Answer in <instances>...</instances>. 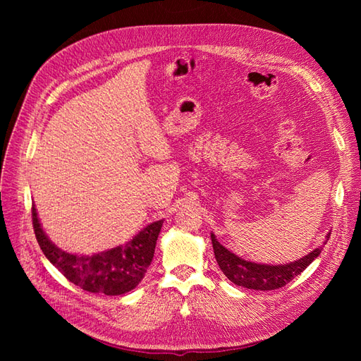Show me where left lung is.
I'll return each instance as SVG.
<instances>
[{"instance_id": "8db88e82", "label": "left lung", "mask_w": 361, "mask_h": 361, "mask_svg": "<svg viewBox=\"0 0 361 361\" xmlns=\"http://www.w3.org/2000/svg\"><path fill=\"white\" fill-rule=\"evenodd\" d=\"M329 238L330 233H326V241H329ZM211 239L216 264L224 272V276L238 286L255 290H274L288 285L292 279L300 276L314 259H318L322 251L321 245L310 251L309 255L289 262V264L265 265L236 256L231 250H227L224 245L218 243L214 233H211Z\"/></svg>"}]
</instances>
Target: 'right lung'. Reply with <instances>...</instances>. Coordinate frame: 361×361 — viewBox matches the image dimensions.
Instances as JSON below:
<instances>
[{"label":"right lung","mask_w":361,"mask_h":361,"mask_svg":"<svg viewBox=\"0 0 361 361\" xmlns=\"http://www.w3.org/2000/svg\"><path fill=\"white\" fill-rule=\"evenodd\" d=\"M164 220L147 224L130 241L94 255H72L59 248L43 232L32 204V226L43 255L73 285L93 293L123 295L138 286L154 259Z\"/></svg>","instance_id":"obj_1"}]
</instances>
